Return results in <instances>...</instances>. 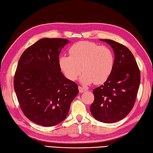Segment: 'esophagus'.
<instances>
[{
  "label": "esophagus",
  "mask_w": 153,
  "mask_h": 153,
  "mask_svg": "<svg viewBox=\"0 0 153 153\" xmlns=\"http://www.w3.org/2000/svg\"><path fill=\"white\" fill-rule=\"evenodd\" d=\"M79 92L82 93L85 91H86L87 89H85V88H83V87H79Z\"/></svg>",
  "instance_id": "1"
}]
</instances>
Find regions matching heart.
I'll return each mask as SVG.
<instances>
[{
	"label": "heart",
	"instance_id": "1",
	"mask_svg": "<svg viewBox=\"0 0 153 153\" xmlns=\"http://www.w3.org/2000/svg\"><path fill=\"white\" fill-rule=\"evenodd\" d=\"M69 53L70 56H60L58 64L70 81H76L82 71L84 72L81 77L82 84H101L108 79L113 71L114 54L106 46L79 42L70 48Z\"/></svg>",
	"mask_w": 153,
	"mask_h": 153
}]
</instances>
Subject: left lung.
Wrapping results in <instances>:
<instances>
[{
	"label": "left lung",
	"instance_id": "1",
	"mask_svg": "<svg viewBox=\"0 0 153 153\" xmlns=\"http://www.w3.org/2000/svg\"><path fill=\"white\" fill-rule=\"evenodd\" d=\"M100 40L113 49L114 66L108 79L93 90L95 100L90 111L98 121L114 123L124 119L133 108L140 82V73L128 48L111 39Z\"/></svg>",
	"mask_w": 153,
	"mask_h": 153
}]
</instances>
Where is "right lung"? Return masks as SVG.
I'll use <instances>...</instances> for the list:
<instances>
[{"mask_svg":"<svg viewBox=\"0 0 153 153\" xmlns=\"http://www.w3.org/2000/svg\"><path fill=\"white\" fill-rule=\"evenodd\" d=\"M67 39L43 38L24 51L14 78V89L23 114L31 122L53 126L66 118L78 85L64 76L59 54Z\"/></svg>","mask_w":153,"mask_h":153,"instance_id":"1","label":"right lung"}]
</instances>
